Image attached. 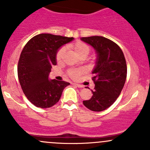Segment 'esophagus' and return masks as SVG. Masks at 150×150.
Segmentation results:
<instances>
[{
  "label": "esophagus",
  "instance_id": "obj_1",
  "mask_svg": "<svg viewBox=\"0 0 150 150\" xmlns=\"http://www.w3.org/2000/svg\"><path fill=\"white\" fill-rule=\"evenodd\" d=\"M72 84L74 85V86H76L77 87H78V88H83V85L75 83H72Z\"/></svg>",
  "mask_w": 150,
  "mask_h": 150
}]
</instances>
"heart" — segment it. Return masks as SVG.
I'll return each instance as SVG.
<instances>
[{
	"mask_svg": "<svg viewBox=\"0 0 150 150\" xmlns=\"http://www.w3.org/2000/svg\"><path fill=\"white\" fill-rule=\"evenodd\" d=\"M69 48L73 51V52L78 56V57H86L89 54L91 51V47L82 41H76L73 43L69 44ZM64 54V49L63 48H61L59 49L56 54V59L57 61H60L62 58L63 57ZM84 72V69L80 68V69H70L67 71V74L70 78L75 79L78 78L80 75H82Z\"/></svg>",
	"mask_w": 150,
	"mask_h": 150,
	"instance_id": "obj_1",
	"label": "heart"
}]
</instances>
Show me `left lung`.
Instances as JSON below:
<instances>
[{
    "label": "left lung",
    "instance_id": "8db88e82",
    "mask_svg": "<svg viewBox=\"0 0 150 150\" xmlns=\"http://www.w3.org/2000/svg\"><path fill=\"white\" fill-rule=\"evenodd\" d=\"M81 40L93 46L97 53L96 67L92 72L95 84L91 90L93 96L83 103L91 111H103L115 102L125 84V57L118 45L102 36L84 37Z\"/></svg>",
    "mask_w": 150,
    "mask_h": 150
}]
</instances>
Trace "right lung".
I'll list each match as a JSON object with an SVG mask.
<instances>
[{"instance_id":"right-lung-1","label":"right lung","mask_w":150,"mask_h":150,"mask_svg":"<svg viewBox=\"0 0 150 150\" xmlns=\"http://www.w3.org/2000/svg\"><path fill=\"white\" fill-rule=\"evenodd\" d=\"M73 38L43 33L32 38L21 52L17 72L28 99L37 107L48 108L59 100L69 83L48 80L51 67L57 64V50Z\"/></svg>"}]
</instances>
